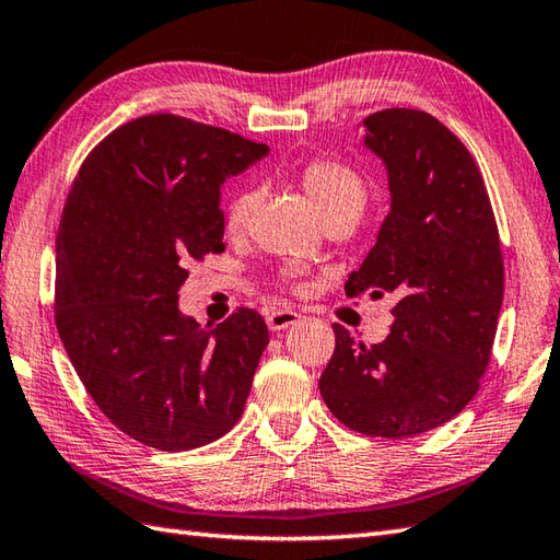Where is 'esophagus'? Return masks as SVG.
<instances>
[{"mask_svg":"<svg viewBox=\"0 0 560 560\" xmlns=\"http://www.w3.org/2000/svg\"><path fill=\"white\" fill-rule=\"evenodd\" d=\"M301 319V315L295 311H289V307H277V311H271L267 315V325L271 331H281V329H289L291 325H295Z\"/></svg>","mask_w":560,"mask_h":560,"instance_id":"1","label":"esophagus"}]
</instances>
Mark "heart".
Wrapping results in <instances>:
<instances>
[{"instance_id":"1","label":"heart","mask_w":560,"mask_h":560,"mask_svg":"<svg viewBox=\"0 0 560 560\" xmlns=\"http://www.w3.org/2000/svg\"><path fill=\"white\" fill-rule=\"evenodd\" d=\"M293 180L311 197L325 223L337 219H359L368 205V185L351 165L337 159L313 156L293 171ZM257 207L253 187H237L223 201V229L237 237L247 231Z\"/></svg>"}]
</instances>
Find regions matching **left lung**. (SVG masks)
Instances as JSON below:
<instances>
[{
	"mask_svg": "<svg viewBox=\"0 0 560 560\" xmlns=\"http://www.w3.org/2000/svg\"><path fill=\"white\" fill-rule=\"evenodd\" d=\"M365 144L385 161L392 209L347 281L349 299L395 293L385 341L337 347L319 395L355 433L431 431L479 392L503 305V253L489 189L457 135L416 108L365 117Z\"/></svg>",
	"mask_w": 560,
	"mask_h": 560,
	"instance_id": "left-lung-1",
	"label": "left lung"
}]
</instances>
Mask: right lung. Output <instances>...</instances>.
Returning a JSON list of instances; mask_svg holds the SVG:
<instances>
[{
  "label": "right lung",
  "instance_id": "add662e5",
  "mask_svg": "<svg viewBox=\"0 0 560 560\" xmlns=\"http://www.w3.org/2000/svg\"><path fill=\"white\" fill-rule=\"evenodd\" d=\"M269 149L156 113L81 163L57 229L55 325L96 407L129 438L180 452L241 419L265 319L237 307L213 329L177 311L187 265L223 253L219 187Z\"/></svg>",
  "mask_w": 560,
  "mask_h": 560
}]
</instances>
